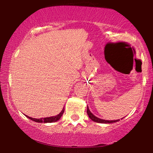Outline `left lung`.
Here are the masks:
<instances>
[{
  "mask_svg": "<svg viewBox=\"0 0 153 153\" xmlns=\"http://www.w3.org/2000/svg\"><path fill=\"white\" fill-rule=\"evenodd\" d=\"M87 114H88V115L89 118H90L91 120L94 121V122H95L103 123V124H110V123H114V122H119V119H117V120H110L109 121V120H105V119H101L98 118V117H96V116H94L92 113H91V111L89 110L88 107V106H87Z\"/></svg>",
  "mask_w": 153,
  "mask_h": 153,
  "instance_id": "obj_1",
  "label": "left lung"
}]
</instances>
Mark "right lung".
Masks as SVG:
<instances>
[{
	"mask_svg": "<svg viewBox=\"0 0 153 153\" xmlns=\"http://www.w3.org/2000/svg\"><path fill=\"white\" fill-rule=\"evenodd\" d=\"M65 108H63L62 111L58 115L54 116V117H46V118H41V119H34V118H31V117H28V116H26L28 118L31 120L34 121L35 122H38V123H52V122H55L57 121H58L59 119L61 118L63 113H64Z\"/></svg>",
	"mask_w": 153,
	"mask_h": 153,
	"instance_id": "add662e5",
	"label": "right lung"
}]
</instances>
